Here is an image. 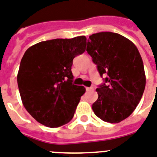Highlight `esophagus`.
<instances>
[{"mask_svg":"<svg viewBox=\"0 0 157 157\" xmlns=\"http://www.w3.org/2000/svg\"><path fill=\"white\" fill-rule=\"evenodd\" d=\"M93 87H87L86 88L87 91H91V90H93Z\"/></svg>","mask_w":157,"mask_h":157,"instance_id":"34e87169","label":"esophagus"}]
</instances>
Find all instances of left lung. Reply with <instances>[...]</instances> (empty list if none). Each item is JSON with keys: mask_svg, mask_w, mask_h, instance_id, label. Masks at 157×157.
I'll return each mask as SVG.
<instances>
[{"mask_svg": "<svg viewBox=\"0 0 157 157\" xmlns=\"http://www.w3.org/2000/svg\"><path fill=\"white\" fill-rule=\"evenodd\" d=\"M86 51L105 82L97 89L95 115L119 123L131 115L142 97L146 83L141 56L135 44L121 34L102 32L91 35Z\"/></svg>", "mask_w": 157, "mask_h": 157, "instance_id": "1", "label": "left lung"}]
</instances>
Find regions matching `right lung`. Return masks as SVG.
<instances>
[{
  "label": "right lung",
  "mask_w": 157,
  "mask_h": 157,
  "mask_svg": "<svg viewBox=\"0 0 157 157\" xmlns=\"http://www.w3.org/2000/svg\"><path fill=\"white\" fill-rule=\"evenodd\" d=\"M86 37L53 39L26 50L17 84L22 103L30 115L47 127L57 128L74 116L84 86L73 85L72 60L86 48Z\"/></svg>",
  "instance_id": "add662e5"
}]
</instances>
